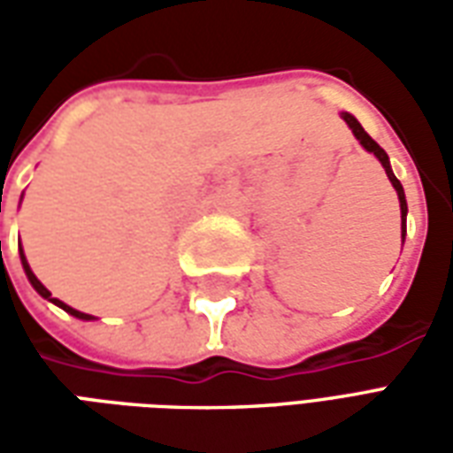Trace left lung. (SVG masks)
<instances>
[{
	"label": "left lung",
	"instance_id": "1",
	"mask_svg": "<svg viewBox=\"0 0 453 453\" xmlns=\"http://www.w3.org/2000/svg\"><path fill=\"white\" fill-rule=\"evenodd\" d=\"M340 116L344 119V123H347V126L351 128L354 138L359 140L361 148L366 150V152H371V155H373V157L379 159L380 165H383V169H386V177H388V181L393 184V188H395V194H398V201H400V240L405 242V230H408V227H405V223H408V201H405V191H403V184H400L398 179H395L393 169H390V159H388V155H386V150L380 148L379 142L371 138L366 130L361 128V123L354 119L351 113L342 111Z\"/></svg>",
	"mask_w": 453,
	"mask_h": 453
}]
</instances>
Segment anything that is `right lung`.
Wrapping results in <instances>:
<instances>
[{
    "label": "right lung",
    "instance_id": "right-lung-1",
    "mask_svg": "<svg viewBox=\"0 0 453 453\" xmlns=\"http://www.w3.org/2000/svg\"><path fill=\"white\" fill-rule=\"evenodd\" d=\"M0 245H2V240H0ZM19 255H21V266H24L26 276H28V281H31V286H34L35 291H38V296H43L45 301H50V303H55V305H58V308H63L65 313L74 315V318H80V320H96L94 315H87V313H82V311H74L73 305L63 303L60 298H53V294H50V291H48V288H45V286L41 284V281H38V276H35L34 272H31V266H28V259H26L24 250H21V242H19Z\"/></svg>",
    "mask_w": 453,
    "mask_h": 453
}]
</instances>
